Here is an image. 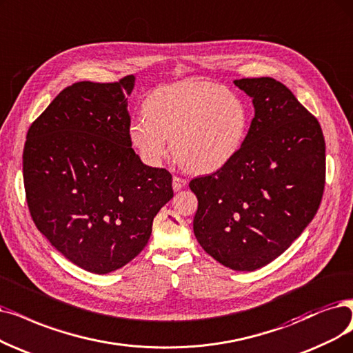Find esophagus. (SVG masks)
<instances>
[{"label": "esophagus", "mask_w": 353, "mask_h": 353, "mask_svg": "<svg viewBox=\"0 0 353 353\" xmlns=\"http://www.w3.org/2000/svg\"><path fill=\"white\" fill-rule=\"evenodd\" d=\"M187 185V179H184V178H181V176H174L172 178V188H174V191H179V190H182Z\"/></svg>", "instance_id": "obj_1"}]
</instances>
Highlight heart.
<instances>
[{
    "mask_svg": "<svg viewBox=\"0 0 353 353\" xmlns=\"http://www.w3.org/2000/svg\"><path fill=\"white\" fill-rule=\"evenodd\" d=\"M146 119L130 125V140L142 159L158 166L172 140L174 157L195 174H210L230 162L248 132L243 101L219 83L184 81L148 95Z\"/></svg>",
    "mask_w": 353,
    "mask_h": 353,
    "instance_id": "1",
    "label": "heart"
}]
</instances>
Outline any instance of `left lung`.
Returning <instances> with one entry per match:
<instances>
[{
	"instance_id": "left-lung-1",
	"label": "left lung",
	"mask_w": 353,
	"mask_h": 353,
	"mask_svg": "<svg viewBox=\"0 0 353 353\" xmlns=\"http://www.w3.org/2000/svg\"><path fill=\"white\" fill-rule=\"evenodd\" d=\"M255 107L245 142L211 175L194 178V234L234 271H255L285 252L316 216L326 179L317 119L279 81L236 79Z\"/></svg>"
}]
</instances>
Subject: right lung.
<instances>
[{
  "mask_svg": "<svg viewBox=\"0 0 353 353\" xmlns=\"http://www.w3.org/2000/svg\"><path fill=\"white\" fill-rule=\"evenodd\" d=\"M134 77L77 82L33 121L23 152L32 219L77 266L108 274L134 259L153 217L172 199V175L145 165L130 140Z\"/></svg>",
  "mask_w": 353,
  "mask_h": 353,
  "instance_id": "right-lung-1",
  "label": "right lung"
}]
</instances>
